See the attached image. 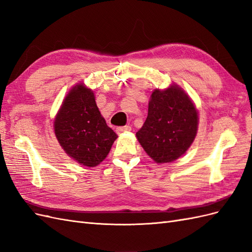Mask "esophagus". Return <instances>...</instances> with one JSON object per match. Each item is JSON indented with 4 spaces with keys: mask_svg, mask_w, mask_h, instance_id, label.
Here are the masks:
<instances>
[{
    "mask_svg": "<svg viewBox=\"0 0 252 252\" xmlns=\"http://www.w3.org/2000/svg\"><path fill=\"white\" fill-rule=\"evenodd\" d=\"M130 130H131L130 126H122V127L117 128V133L122 134L123 132H127V131H130Z\"/></svg>",
    "mask_w": 252,
    "mask_h": 252,
    "instance_id": "esophagus-1",
    "label": "esophagus"
}]
</instances>
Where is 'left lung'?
<instances>
[{"label": "left lung", "instance_id": "1", "mask_svg": "<svg viewBox=\"0 0 252 252\" xmlns=\"http://www.w3.org/2000/svg\"><path fill=\"white\" fill-rule=\"evenodd\" d=\"M197 130V112L191 100L178 86L156 89L148 116L136 132L140 144L157 163H169L184 155Z\"/></svg>", "mask_w": 252, "mask_h": 252}]
</instances>
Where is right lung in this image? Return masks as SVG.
Instances as JSON below:
<instances>
[{"label": "right lung", "mask_w": 252, "mask_h": 252, "mask_svg": "<svg viewBox=\"0 0 252 252\" xmlns=\"http://www.w3.org/2000/svg\"><path fill=\"white\" fill-rule=\"evenodd\" d=\"M55 133L66 154L88 167L100 164L118 138L101 116L94 93L82 84L66 96L55 121Z\"/></svg>", "instance_id": "right-lung-1"}]
</instances>
